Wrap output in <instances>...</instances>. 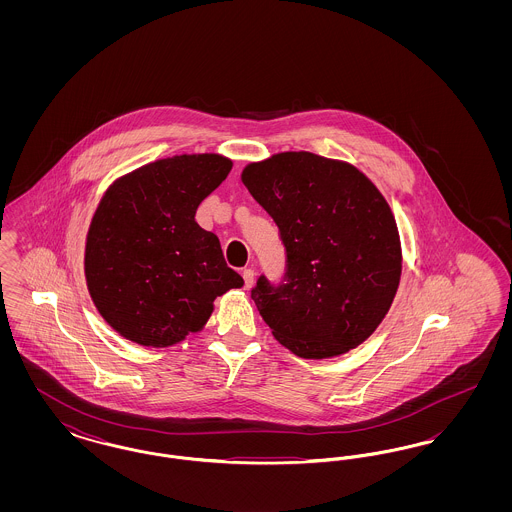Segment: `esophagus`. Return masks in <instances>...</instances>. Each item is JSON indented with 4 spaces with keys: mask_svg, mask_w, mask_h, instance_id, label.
<instances>
[{
    "mask_svg": "<svg viewBox=\"0 0 512 512\" xmlns=\"http://www.w3.org/2000/svg\"><path fill=\"white\" fill-rule=\"evenodd\" d=\"M242 276H244L245 290H249L253 286V280H255V270L253 268H244Z\"/></svg>",
    "mask_w": 512,
    "mask_h": 512,
    "instance_id": "esophagus-1",
    "label": "esophagus"
}]
</instances>
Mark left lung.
Here are the masks:
<instances>
[{"label": "left lung", "mask_w": 512, "mask_h": 512, "mask_svg": "<svg viewBox=\"0 0 512 512\" xmlns=\"http://www.w3.org/2000/svg\"><path fill=\"white\" fill-rule=\"evenodd\" d=\"M242 182L280 230L286 274L251 290L272 336L303 359L361 345L390 311L401 242L390 205L363 172L309 151L249 163Z\"/></svg>", "instance_id": "obj_1"}]
</instances>
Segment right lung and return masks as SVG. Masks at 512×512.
<instances>
[{"mask_svg":"<svg viewBox=\"0 0 512 512\" xmlns=\"http://www.w3.org/2000/svg\"><path fill=\"white\" fill-rule=\"evenodd\" d=\"M230 169L217 153L176 155L122 176L101 197L84 272L99 315L122 338L174 345L205 326L219 295L244 286L219 238L195 222Z\"/></svg>","mask_w":512,"mask_h":512,"instance_id":"add662e5","label":"right lung"}]
</instances>
